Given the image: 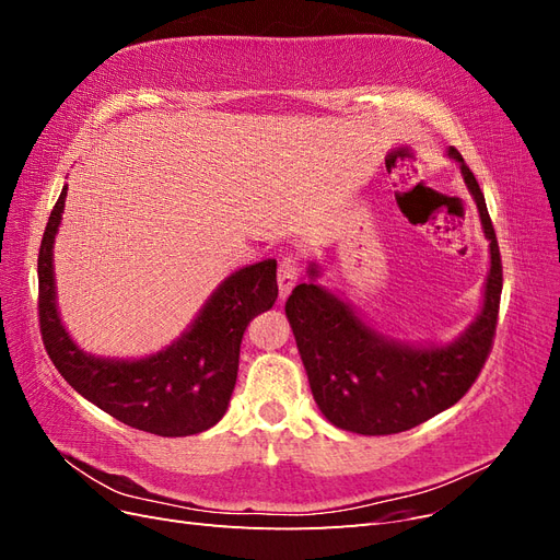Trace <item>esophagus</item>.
I'll list each match as a JSON object with an SVG mask.
<instances>
[{"label": "esophagus", "mask_w": 560, "mask_h": 560, "mask_svg": "<svg viewBox=\"0 0 560 560\" xmlns=\"http://www.w3.org/2000/svg\"><path fill=\"white\" fill-rule=\"evenodd\" d=\"M296 280H299L296 261L294 259H282L280 268H278V290H280L282 301L292 294V290L296 287Z\"/></svg>", "instance_id": "obj_1"}]
</instances>
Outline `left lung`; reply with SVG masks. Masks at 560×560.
<instances>
[{
    "label": "left lung",
    "instance_id": "8db88e82",
    "mask_svg": "<svg viewBox=\"0 0 560 560\" xmlns=\"http://www.w3.org/2000/svg\"><path fill=\"white\" fill-rule=\"evenodd\" d=\"M446 156L460 165L490 243L481 311L460 336L448 343H411L378 331L348 299L317 282V261L308 264V282L296 284L287 299L284 313L315 404L338 430L366 436L397 434L446 411L477 381L493 346L502 294L498 238L477 177L457 149L448 147Z\"/></svg>",
    "mask_w": 560,
    "mask_h": 560
}]
</instances>
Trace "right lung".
<instances>
[{
	"mask_svg": "<svg viewBox=\"0 0 560 560\" xmlns=\"http://www.w3.org/2000/svg\"><path fill=\"white\" fill-rule=\"evenodd\" d=\"M67 186L39 247V325L50 362L81 397L126 425L159 436L206 432L224 418L238 378L243 334L278 299L276 259L233 270L171 346L140 360L100 358L81 350L58 311L54 245Z\"/></svg>",
	"mask_w": 560,
	"mask_h": 560,
	"instance_id": "obj_1",
	"label": "right lung"
}]
</instances>
